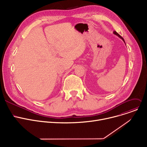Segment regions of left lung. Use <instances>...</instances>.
<instances>
[{
    "instance_id": "1",
    "label": "left lung",
    "mask_w": 147,
    "mask_h": 147,
    "mask_svg": "<svg viewBox=\"0 0 147 147\" xmlns=\"http://www.w3.org/2000/svg\"><path fill=\"white\" fill-rule=\"evenodd\" d=\"M113 34H114L115 35H117V36H119V37L121 39H122V40H123V42H125V40H123V38H122V36H121V35H119L118 33H117L116 31H113Z\"/></svg>"
}]
</instances>
